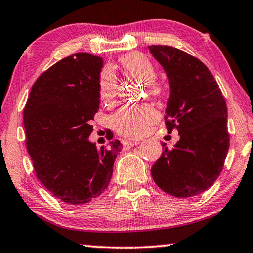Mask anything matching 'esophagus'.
<instances>
[{
    "mask_svg": "<svg viewBox=\"0 0 253 253\" xmlns=\"http://www.w3.org/2000/svg\"><path fill=\"white\" fill-rule=\"evenodd\" d=\"M139 144V141H126V147H132V146H136V145Z\"/></svg>",
    "mask_w": 253,
    "mask_h": 253,
    "instance_id": "obj_1",
    "label": "esophagus"
}]
</instances>
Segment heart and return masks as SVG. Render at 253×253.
I'll list each match as a JSON object with an SVG mask.
<instances>
[{"mask_svg": "<svg viewBox=\"0 0 253 253\" xmlns=\"http://www.w3.org/2000/svg\"><path fill=\"white\" fill-rule=\"evenodd\" d=\"M121 67L126 76L136 78L146 86L147 93L154 98L162 94V87L157 84V69L148 57L139 53H131L120 60ZM99 96L102 102L112 103L116 96L117 79L110 68H105L99 76ZM158 120V113L150 105L124 106L115 114L113 124L122 136L139 138L150 129L151 124Z\"/></svg>", "mask_w": 253, "mask_h": 253, "instance_id": "obj_1", "label": "heart"}]
</instances>
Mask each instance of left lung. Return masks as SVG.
Here are the masks:
<instances>
[{
	"label": "left lung",
	"instance_id": "left-lung-1",
	"mask_svg": "<svg viewBox=\"0 0 253 253\" xmlns=\"http://www.w3.org/2000/svg\"><path fill=\"white\" fill-rule=\"evenodd\" d=\"M167 74L170 95L166 108L168 132L178 131L172 150L164 144L151 168L155 184L178 198L199 195L222 171L229 150L227 106L209 68L198 58L169 46H150Z\"/></svg>",
	"mask_w": 253,
	"mask_h": 253
}]
</instances>
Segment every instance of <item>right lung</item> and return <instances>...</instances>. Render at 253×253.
<instances>
[{"label":"right lung","mask_w":253,"mask_h":253,"mask_svg":"<svg viewBox=\"0 0 253 253\" xmlns=\"http://www.w3.org/2000/svg\"><path fill=\"white\" fill-rule=\"evenodd\" d=\"M102 67L101 57L87 53L62 58L39 76L24 108L26 148L37 177L72 205L101 195L122 151L117 139L101 150L88 140L99 110Z\"/></svg>","instance_id":"obj_1"}]
</instances>
